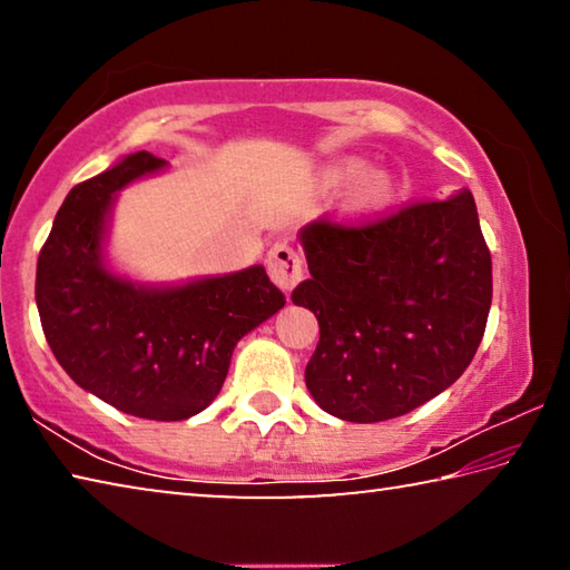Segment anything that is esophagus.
Segmentation results:
<instances>
[{"mask_svg":"<svg viewBox=\"0 0 570 570\" xmlns=\"http://www.w3.org/2000/svg\"><path fill=\"white\" fill-rule=\"evenodd\" d=\"M266 266L272 282L282 288V292H292L304 276L302 256L296 254V248L288 244V240H276L266 256Z\"/></svg>","mask_w":570,"mask_h":570,"instance_id":"34e87169","label":"esophagus"}]
</instances>
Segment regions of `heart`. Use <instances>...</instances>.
I'll return each instance as SVG.
<instances>
[{
  "label": "heart",
  "instance_id": "b5f03b06",
  "mask_svg": "<svg viewBox=\"0 0 570 570\" xmlns=\"http://www.w3.org/2000/svg\"><path fill=\"white\" fill-rule=\"evenodd\" d=\"M352 193L346 198L344 210L350 216H366L372 210L382 208L387 204L392 196V183L380 170H366L364 173V163L356 158H344L332 163L330 168L324 170V183L326 186H344V183H352Z\"/></svg>",
  "mask_w": 570,
  "mask_h": 570
}]
</instances>
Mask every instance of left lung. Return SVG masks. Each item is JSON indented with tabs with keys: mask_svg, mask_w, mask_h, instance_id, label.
Masks as SVG:
<instances>
[{
	"mask_svg": "<svg viewBox=\"0 0 570 570\" xmlns=\"http://www.w3.org/2000/svg\"><path fill=\"white\" fill-rule=\"evenodd\" d=\"M306 282L292 302L320 320L306 387L324 412L382 422L448 390L475 356L493 262L470 190L364 224L302 228Z\"/></svg>",
	"mask_w": 570,
	"mask_h": 570,
	"instance_id": "1",
	"label": "left lung"
}]
</instances>
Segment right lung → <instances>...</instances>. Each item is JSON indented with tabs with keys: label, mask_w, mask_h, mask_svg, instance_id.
Returning <instances> with one entry per match:
<instances>
[{
	"label": "right lung",
	"mask_w": 570,
	"mask_h": 570,
	"mask_svg": "<svg viewBox=\"0 0 570 570\" xmlns=\"http://www.w3.org/2000/svg\"><path fill=\"white\" fill-rule=\"evenodd\" d=\"M166 168L148 150L77 183L37 258L35 298L62 370L120 412L176 422L224 387L240 336L286 304L264 266L183 286H140L102 262L112 196Z\"/></svg>",
	"instance_id": "1"
}]
</instances>
